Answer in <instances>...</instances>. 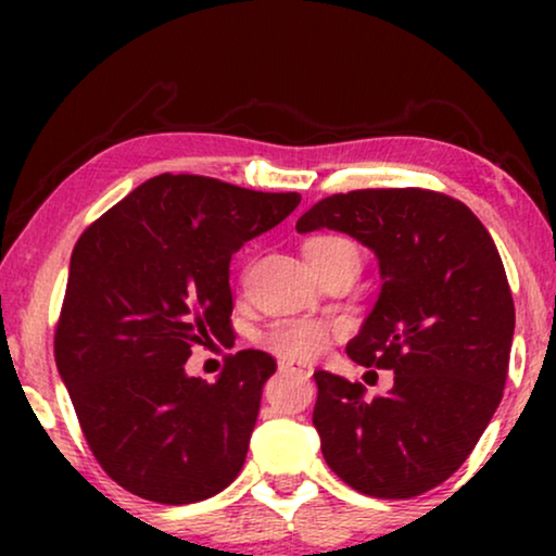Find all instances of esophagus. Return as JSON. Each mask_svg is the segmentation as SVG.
<instances>
[{
  "label": "esophagus",
  "mask_w": 556,
  "mask_h": 556,
  "mask_svg": "<svg viewBox=\"0 0 556 556\" xmlns=\"http://www.w3.org/2000/svg\"><path fill=\"white\" fill-rule=\"evenodd\" d=\"M278 371H283V375H299V377H306V379L314 375V369H311L308 364L288 362V359H280L278 362Z\"/></svg>",
  "instance_id": "obj_1"
}]
</instances>
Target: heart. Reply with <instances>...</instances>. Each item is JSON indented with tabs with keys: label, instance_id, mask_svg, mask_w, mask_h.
I'll list each match as a JSON object with an SVG mask.
<instances>
[{
	"label": "heart",
	"instance_id": "heart-1",
	"mask_svg": "<svg viewBox=\"0 0 556 556\" xmlns=\"http://www.w3.org/2000/svg\"><path fill=\"white\" fill-rule=\"evenodd\" d=\"M303 255H306L314 270L337 261H352L356 265L362 261L359 245L346 235L333 232L308 238L303 242ZM333 331H337L333 324L324 321V318H283V321H276L263 333L261 344L280 359L308 362L329 349Z\"/></svg>",
	"mask_w": 556,
	"mask_h": 556
}]
</instances>
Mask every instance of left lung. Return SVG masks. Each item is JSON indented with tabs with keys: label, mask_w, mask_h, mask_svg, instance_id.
I'll return each instance as SVG.
<instances>
[{
	"label": "left lung",
	"mask_w": 556,
	"mask_h": 556,
	"mask_svg": "<svg viewBox=\"0 0 556 556\" xmlns=\"http://www.w3.org/2000/svg\"><path fill=\"white\" fill-rule=\"evenodd\" d=\"M337 230L379 261L382 291L346 354L394 387L314 371V428L329 468L375 498H413L463 466L504 397L514 299L491 235L430 189H356L316 202L299 232Z\"/></svg>",
	"instance_id": "1"
}]
</instances>
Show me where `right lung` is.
Returning a JSON list of instances; mask_svg holds the SVG:
<instances>
[{"mask_svg":"<svg viewBox=\"0 0 556 556\" xmlns=\"http://www.w3.org/2000/svg\"><path fill=\"white\" fill-rule=\"evenodd\" d=\"M299 202L159 174L75 242L55 364L90 451L126 491L179 506L238 478L276 359L245 349L212 384L185 364L194 344L235 339L232 253Z\"/></svg>","mask_w":556,"mask_h":556,"instance_id":"obj_1","label":"right lung"}]
</instances>
